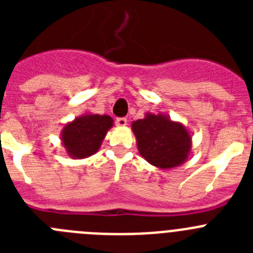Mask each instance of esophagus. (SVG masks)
Masks as SVG:
<instances>
[{"label":"esophagus","instance_id":"esophagus-1","mask_svg":"<svg viewBox=\"0 0 253 253\" xmlns=\"http://www.w3.org/2000/svg\"><path fill=\"white\" fill-rule=\"evenodd\" d=\"M115 123L118 126H125V125H126V119H125V118H118V119L115 120Z\"/></svg>","mask_w":253,"mask_h":253}]
</instances>
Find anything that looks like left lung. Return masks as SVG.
Segmentation results:
<instances>
[{
    "label": "left lung",
    "mask_w": 253,
    "mask_h": 253,
    "mask_svg": "<svg viewBox=\"0 0 253 253\" xmlns=\"http://www.w3.org/2000/svg\"><path fill=\"white\" fill-rule=\"evenodd\" d=\"M138 152L152 166L175 169L187 161L191 152V134L182 123L166 114L147 113L143 119L131 123Z\"/></svg>",
    "instance_id": "obj_1"
}]
</instances>
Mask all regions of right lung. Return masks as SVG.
<instances>
[{
  "instance_id": "obj_1",
  "label": "right lung",
  "mask_w": 253,
  "mask_h": 253,
  "mask_svg": "<svg viewBox=\"0 0 253 253\" xmlns=\"http://www.w3.org/2000/svg\"><path fill=\"white\" fill-rule=\"evenodd\" d=\"M113 126L111 116L84 113L63 125L60 142L69 157L82 160L99 151L107 131Z\"/></svg>"
}]
</instances>
